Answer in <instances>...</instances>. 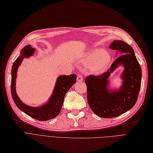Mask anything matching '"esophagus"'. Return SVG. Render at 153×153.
Listing matches in <instances>:
<instances>
[{
  "label": "esophagus",
  "mask_w": 153,
  "mask_h": 153,
  "mask_svg": "<svg viewBox=\"0 0 153 153\" xmlns=\"http://www.w3.org/2000/svg\"><path fill=\"white\" fill-rule=\"evenodd\" d=\"M77 81L78 82H82L83 81V77L81 75H77Z\"/></svg>",
  "instance_id": "1"
}]
</instances>
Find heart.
I'll return each mask as SVG.
<instances>
[{"instance_id":"b5f03b06","label":"heart","mask_w":153,"mask_h":153,"mask_svg":"<svg viewBox=\"0 0 153 153\" xmlns=\"http://www.w3.org/2000/svg\"><path fill=\"white\" fill-rule=\"evenodd\" d=\"M82 63L88 65V69L93 74H101L109 67L111 57L102 49H94L82 56Z\"/></svg>"}]
</instances>
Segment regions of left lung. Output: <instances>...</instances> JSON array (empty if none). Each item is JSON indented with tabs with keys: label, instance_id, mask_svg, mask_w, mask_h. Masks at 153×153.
Instances as JSON below:
<instances>
[{
	"label": "left lung",
	"instance_id": "obj_1",
	"mask_svg": "<svg viewBox=\"0 0 153 153\" xmlns=\"http://www.w3.org/2000/svg\"><path fill=\"white\" fill-rule=\"evenodd\" d=\"M109 48L121 56L104 74L90 75L85 79L90 108L96 115L104 118L117 117L133 107L140 91L142 77L141 66L131 46L122 41H114ZM119 65L125 68L121 76L123 85L117 90L109 91L108 79Z\"/></svg>",
	"mask_w": 153,
	"mask_h": 153
}]
</instances>
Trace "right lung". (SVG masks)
I'll list each match as a JSON object with an SVG mask.
<instances>
[{
  "mask_svg": "<svg viewBox=\"0 0 153 153\" xmlns=\"http://www.w3.org/2000/svg\"><path fill=\"white\" fill-rule=\"evenodd\" d=\"M35 50V49L31 47L30 45L25 46L21 51V56L18 57L13 64L11 71V94L13 100L20 110L37 120L44 121L54 118L59 114L63 104L65 95L73 84L76 83L77 76L76 74L59 76L57 79L54 91L48 102L42 106L34 108L24 104L19 98L16 91L17 71L24 58H27L32 56Z\"/></svg>",
  "mask_w": 153,
  "mask_h": 153,
  "instance_id": "1",
  "label": "right lung"
}]
</instances>
